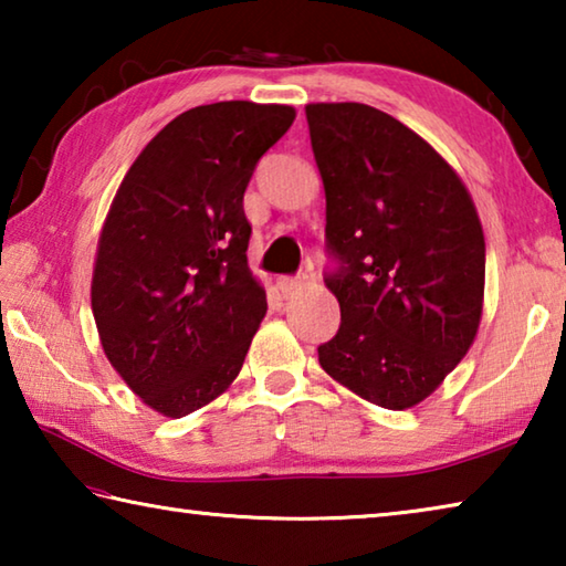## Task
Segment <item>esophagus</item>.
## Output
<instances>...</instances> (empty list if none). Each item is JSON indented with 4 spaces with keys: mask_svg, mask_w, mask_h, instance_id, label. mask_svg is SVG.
<instances>
[{
    "mask_svg": "<svg viewBox=\"0 0 566 566\" xmlns=\"http://www.w3.org/2000/svg\"><path fill=\"white\" fill-rule=\"evenodd\" d=\"M304 282H306V274H294V276L282 274V276H276V290H280L282 294H290L296 290V286H302Z\"/></svg>",
    "mask_w": 566,
    "mask_h": 566,
    "instance_id": "esophagus-1",
    "label": "esophagus"
}]
</instances>
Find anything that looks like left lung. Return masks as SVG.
I'll list each match as a JSON object with an SVG mask.
<instances>
[{
    "label": "left lung",
    "mask_w": 566,
    "mask_h": 566,
    "mask_svg": "<svg viewBox=\"0 0 566 566\" xmlns=\"http://www.w3.org/2000/svg\"><path fill=\"white\" fill-rule=\"evenodd\" d=\"M306 124L327 197L324 284L342 310L319 364L371 405L409 409L476 337L482 222L457 171L387 112L306 104Z\"/></svg>",
    "instance_id": "left-lung-1"
}]
</instances>
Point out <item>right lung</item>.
<instances>
[{
	"label": "right lung",
	"mask_w": 566,
	"mask_h": 566,
	"mask_svg": "<svg viewBox=\"0 0 566 566\" xmlns=\"http://www.w3.org/2000/svg\"><path fill=\"white\" fill-rule=\"evenodd\" d=\"M294 117L286 104L195 107L122 179L99 234L92 312L112 367L159 415L187 417L242 369L266 314L247 266L244 189Z\"/></svg>",
	"instance_id": "add662e5"
}]
</instances>
